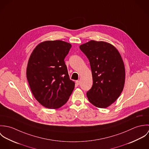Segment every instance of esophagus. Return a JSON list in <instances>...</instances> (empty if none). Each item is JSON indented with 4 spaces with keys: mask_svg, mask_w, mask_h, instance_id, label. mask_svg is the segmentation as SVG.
Here are the masks:
<instances>
[{
    "mask_svg": "<svg viewBox=\"0 0 149 149\" xmlns=\"http://www.w3.org/2000/svg\"><path fill=\"white\" fill-rule=\"evenodd\" d=\"M76 85H79L80 84V81L79 80H77V81H76Z\"/></svg>",
    "mask_w": 149,
    "mask_h": 149,
    "instance_id": "1",
    "label": "esophagus"
}]
</instances>
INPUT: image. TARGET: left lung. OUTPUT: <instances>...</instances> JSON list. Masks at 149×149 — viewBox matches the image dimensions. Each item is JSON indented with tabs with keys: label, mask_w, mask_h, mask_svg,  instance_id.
<instances>
[{
	"label": "left lung",
	"mask_w": 149,
	"mask_h": 149,
	"mask_svg": "<svg viewBox=\"0 0 149 149\" xmlns=\"http://www.w3.org/2000/svg\"><path fill=\"white\" fill-rule=\"evenodd\" d=\"M88 58L93 85L87 92L89 102L105 108L115 102L121 94L125 81V68L118 50L109 43L90 41L80 45Z\"/></svg>",
	"instance_id": "obj_1"
}]
</instances>
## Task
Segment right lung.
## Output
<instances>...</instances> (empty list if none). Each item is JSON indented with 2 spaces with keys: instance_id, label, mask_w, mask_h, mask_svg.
Segmentation results:
<instances>
[{
  "instance_id": "add662e5",
  "label": "right lung",
  "mask_w": 149,
  "mask_h": 149,
  "mask_svg": "<svg viewBox=\"0 0 149 149\" xmlns=\"http://www.w3.org/2000/svg\"><path fill=\"white\" fill-rule=\"evenodd\" d=\"M71 47L60 40L45 41L36 47L29 60L26 76L30 88L36 99L47 108L63 106L74 88L64 61Z\"/></svg>"
}]
</instances>
